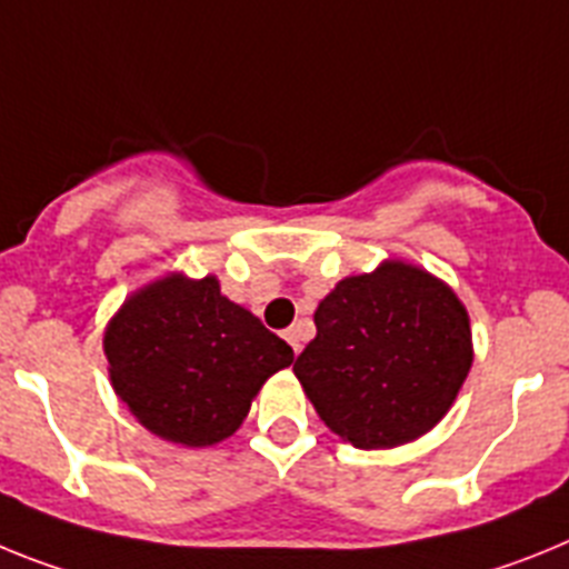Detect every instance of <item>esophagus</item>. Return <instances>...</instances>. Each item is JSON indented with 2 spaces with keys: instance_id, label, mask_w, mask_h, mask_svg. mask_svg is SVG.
<instances>
[{
  "instance_id": "34e87169",
  "label": "esophagus",
  "mask_w": 569,
  "mask_h": 569,
  "mask_svg": "<svg viewBox=\"0 0 569 569\" xmlns=\"http://www.w3.org/2000/svg\"><path fill=\"white\" fill-rule=\"evenodd\" d=\"M283 338L289 340V346L295 349V355H298L300 352V340H303V335H300V326H289V329L283 332Z\"/></svg>"
}]
</instances>
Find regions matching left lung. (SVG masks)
I'll return each mask as SVG.
<instances>
[{"label":"left lung","mask_w":569,"mask_h":569,"mask_svg":"<svg viewBox=\"0 0 569 569\" xmlns=\"http://www.w3.org/2000/svg\"><path fill=\"white\" fill-rule=\"evenodd\" d=\"M315 326L295 375L320 421L358 449L429 432L472 367L469 318L456 291L401 260L340 280L320 300Z\"/></svg>","instance_id":"left-lung-1"}]
</instances>
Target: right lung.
Segmentation results:
<instances>
[{"mask_svg":"<svg viewBox=\"0 0 569 569\" xmlns=\"http://www.w3.org/2000/svg\"><path fill=\"white\" fill-rule=\"evenodd\" d=\"M113 392L166 441L211 447L249 415L266 378L295 352L214 278L171 274L126 300L106 329Z\"/></svg>","mask_w":569,"mask_h":569,"instance_id":"1","label":"right lung"}]
</instances>
